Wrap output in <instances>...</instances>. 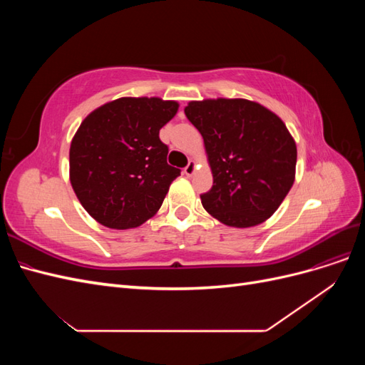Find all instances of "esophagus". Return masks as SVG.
I'll use <instances>...</instances> for the list:
<instances>
[{"instance_id":"1","label":"esophagus","mask_w":365,"mask_h":365,"mask_svg":"<svg viewBox=\"0 0 365 365\" xmlns=\"http://www.w3.org/2000/svg\"><path fill=\"white\" fill-rule=\"evenodd\" d=\"M196 169H197V164H196V161L190 160V161H189V164H187L185 168H184V173H185L187 176H193V175H195V172H196Z\"/></svg>"}]
</instances>
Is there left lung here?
<instances>
[{"mask_svg":"<svg viewBox=\"0 0 365 365\" xmlns=\"http://www.w3.org/2000/svg\"><path fill=\"white\" fill-rule=\"evenodd\" d=\"M201 132L213 187L202 207L219 222L256 227L269 219L295 180L297 145L283 120L247 98H204L184 108Z\"/></svg>","mask_w":365,"mask_h":365,"instance_id":"8db88e82","label":"left lung"}]
</instances>
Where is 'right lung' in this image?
Instances as JSON below:
<instances>
[{
	"label": "right lung",
	"instance_id": "obj_1",
	"mask_svg": "<svg viewBox=\"0 0 365 365\" xmlns=\"http://www.w3.org/2000/svg\"><path fill=\"white\" fill-rule=\"evenodd\" d=\"M178 108L160 97H120L83 118L70 146V182L98 224L128 230L157 215L180 176L160 140Z\"/></svg>",
	"mask_w": 365,
	"mask_h": 365
}]
</instances>
